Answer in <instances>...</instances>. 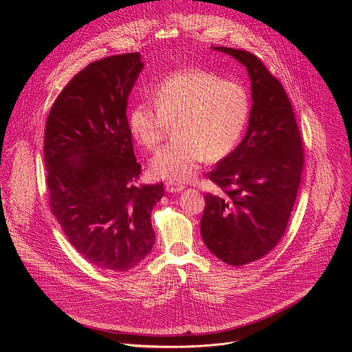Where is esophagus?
<instances>
[{"label":"esophagus","mask_w":352,"mask_h":352,"mask_svg":"<svg viewBox=\"0 0 352 352\" xmlns=\"http://www.w3.org/2000/svg\"><path fill=\"white\" fill-rule=\"evenodd\" d=\"M164 188H166V190L170 192V193H178V192H181V190L184 189L182 185H177V184H174V182H166Z\"/></svg>","instance_id":"esophagus-1"}]
</instances>
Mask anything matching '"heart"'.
Masks as SVG:
<instances>
[{
  "mask_svg": "<svg viewBox=\"0 0 352 352\" xmlns=\"http://www.w3.org/2000/svg\"><path fill=\"white\" fill-rule=\"evenodd\" d=\"M153 106L139 102L128 113V129L138 144L155 150L167 128L175 139L150 162V173L170 182L192 179L200 164L217 162L238 144L250 102L245 87L204 69L167 75L153 91Z\"/></svg>",
  "mask_w": 352,
  "mask_h": 352,
  "instance_id": "obj_1",
  "label": "heart"
}]
</instances>
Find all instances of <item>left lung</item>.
Here are the masks:
<instances>
[{"instance_id":"1","label":"left lung","mask_w":352,"mask_h":352,"mask_svg":"<svg viewBox=\"0 0 352 352\" xmlns=\"http://www.w3.org/2000/svg\"><path fill=\"white\" fill-rule=\"evenodd\" d=\"M241 63L252 109L241 143L208 177L223 195L206 193L200 234L221 262H255L281 239L300 184L304 148L289 98L263 63L243 50L213 47Z\"/></svg>"}]
</instances>
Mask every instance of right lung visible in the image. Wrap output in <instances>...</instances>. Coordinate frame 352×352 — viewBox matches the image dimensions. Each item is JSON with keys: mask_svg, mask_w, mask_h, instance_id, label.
I'll return each mask as SVG.
<instances>
[{"mask_svg": "<svg viewBox=\"0 0 352 352\" xmlns=\"http://www.w3.org/2000/svg\"><path fill=\"white\" fill-rule=\"evenodd\" d=\"M139 53L89 64L63 89L44 132L50 208L71 245L91 265L126 272L156 239L150 221L163 182L136 186L140 166L128 129Z\"/></svg>", "mask_w": 352, "mask_h": 352, "instance_id": "obj_1", "label": "right lung"}]
</instances>
